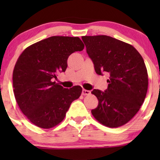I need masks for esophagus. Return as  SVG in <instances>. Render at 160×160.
<instances>
[{"label":"esophagus","instance_id":"1","mask_svg":"<svg viewBox=\"0 0 160 160\" xmlns=\"http://www.w3.org/2000/svg\"><path fill=\"white\" fill-rule=\"evenodd\" d=\"M90 93H91L90 91L87 90V89H83V90H82V95H88Z\"/></svg>","mask_w":160,"mask_h":160}]
</instances>
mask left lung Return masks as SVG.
I'll return each instance as SVG.
<instances>
[{"label": "left lung", "mask_w": 160, "mask_h": 160, "mask_svg": "<svg viewBox=\"0 0 160 160\" xmlns=\"http://www.w3.org/2000/svg\"><path fill=\"white\" fill-rule=\"evenodd\" d=\"M82 38L96 73L110 75L106 91L92 92L98 100L92 114L108 128L124 125L138 113L147 92L148 73L143 59L132 45L111 36Z\"/></svg>", "instance_id": "1"}]
</instances>
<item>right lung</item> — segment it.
I'll use <instances>...</instances> for the list:
<instances>
[{
	"instance_id": "right-lung-1",
	"label": "right lung",
	"mask_w": 160,
	"mask_h": 160,
	"mask_svg": "<svg viewBox=\"0 0 160 160\" xmlns=\"http://www.w3.org/2000/svg\"><path fill=\"white\" fill-rule=\"evenodd\" d=\"M84 48L78 37L52 36L30 45L19 57L13 71L14 97L23 114L36 126L58 125L71 102L80 97V86L63 88L54 78L65 71L68 57Z\"/></svg>"
}]
</instances>
